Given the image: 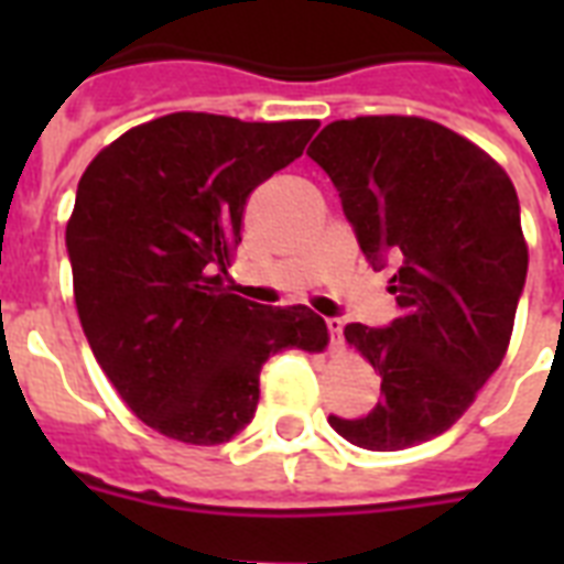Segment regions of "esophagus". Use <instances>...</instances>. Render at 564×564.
<instances>
[{"label":"esophagus","mask_w":564,"mask_h":564,"mask_svg":"<svg viewBox=\"0 0 564 564\" xmlns=\"http://www.w3.org/2000/svg\"><path fill=\"white\" fill-rule=\"evenodd\" d=\"M327 330H330V345L339 348V343H343V322L339 318H327Z\"/></svg>","instance_id":"esophagus-1"}]
</instances>
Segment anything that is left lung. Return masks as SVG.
<instances>
[{"label":"left lung","instance_id":"8db88e82","mask_svg":"<svg viewBox=\"0 0 564 564\" xmlns=\"http://www.w3.org/2000/svg\"><path fill=\"white\" fill-rule=\"evenodd\" d=\"M307 154L339 189L369 263L394 265L401 307L389 327H345L383 398L366 419L327 421L366 451L430 442L507 357L527 281L516 187L480 145L421 117L336 119Z\"/></svg>","mask_w":564,"mask_h":564}]
</instances>
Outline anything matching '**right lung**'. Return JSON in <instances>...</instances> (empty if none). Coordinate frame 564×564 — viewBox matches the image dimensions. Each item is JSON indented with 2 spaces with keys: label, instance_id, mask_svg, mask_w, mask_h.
Returning a JSON list of instances; mask_svg holds the SVG:
<instances>
[{
  "label": "right lung",
  "instance_id": "right-lung-1",
  "mask_svg": "<svg viewBox=\"0 0 564 564\" xmlns=\"http://www.w3.org/2000/svg\"><path fill=\"white\" fill-rule=\"evenodd\" d=\"M316 128L181 110L105 145L78 181L66 221L75 310L119 398L163 436L228 442L254 419L272 354L327 348L310 307H263L221 281L248 195Z\"/></svg>",
  "mask_w": 564,
  "mask_h": 564
}]
</instances>
